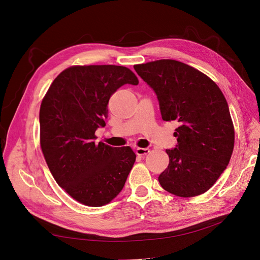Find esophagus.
I'll list each match as a JSON object with an SVG mask.
<instances>
[{"label":"esophagus","mask_w":260,"mask_h":260,"mask_svg":"<svg viewBox=\"0 0 260 260\" xmlns=\"http://www.w3.org/2000/svg\"><path fill=\"white\" fill-rule=\"evenodd\" d=\"M149 153V148L147 147H137L136 148V154L139 156H145Z\"/></svg>","instance_id":"obj_1"}]
</instances>
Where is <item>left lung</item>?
<instances>
[{
    "label": "left lung",
    "mask_w": 260,
    "mask_h": 260,
    "mask_svg": "<svg viewBox=\"0 0 260 260\" xmlns=\"http://www.w3.org/2000/svg\"><path fill=\"white\" fill-rule=\"evenodd\" d=\"M157 95L161 117L178 123L177 144L167 149L161 186L179 197L206 193L226 169L234 148V126L220 88L194 67L175 60L134 66Z\"/></svg>",
    "instance_id": "left-lung-1"
}]
</instances>
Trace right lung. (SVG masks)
Wrapping results in <instances>:
<instances>
[{
  "label": "right lung",
  "mask_w": 260,
  "mask_h": 260,
  "mask_svg": "<svg viewBox=\"0 0 260 260\" xmlns=\"http://www.w3.org/2000/svg\"><path fill=\"white\" fill-rule=\"evenodd\" d=\"M124 66H73L53 80L40 108V142L54 180L88 207L111 202L136 161L129 146L94 143L105 126L111 95L124 84L138 85Z\"/></svg>",
  "instance_id": "obj_1"
}]
</instances>
